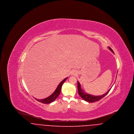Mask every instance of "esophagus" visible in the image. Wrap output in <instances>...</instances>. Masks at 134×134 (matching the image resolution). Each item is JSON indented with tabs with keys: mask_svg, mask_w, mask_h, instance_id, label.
I'll use <instances>...</instances> for the list:
<instances>
[{
	"mask_svg": "<svg viewBox=\"0 0 134 134\" xmlns=\"http://www.w3.org/2000/svg\"><path fill=\"white\" fill-rule=\"evenodd\" d=\"M76 72L75 71H72V74L73 75H76Z\"/></svg>",
	"mask_w": 134,
	"mask_h": 134,
	"instance_id": "esophagus-1",
	"label": "esophagus"
}]
</instances>
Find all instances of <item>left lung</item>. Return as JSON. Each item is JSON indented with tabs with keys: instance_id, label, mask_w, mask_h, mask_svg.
<instances>
[{
	"instance_id": "1",
	"label": "left lung",
	"mask_w": 134,
	"mask_h": 134,
	"mask_svg": "<svg viewBox=\"0 0 134 134\" xmlns=\"http://www.w3.org/2000/svg\"><path fill=\"white\" fill-rule=\"evenodd\" d=\"M108 48L110 51L114 53V51H113V50L110 47H108ZM77 87H78V91L79 95L81 97V98L84 100L88 102H97V101L99 100L100 99H101L103 97H104L105 96L108 94V93L109 92V91H110V88H110L105 93H104V94H103L102 96H94L84 92L83 91V90L81 89L80 84L79 83L78 81L77 82Z\"/></svg>"
}]
</instances>
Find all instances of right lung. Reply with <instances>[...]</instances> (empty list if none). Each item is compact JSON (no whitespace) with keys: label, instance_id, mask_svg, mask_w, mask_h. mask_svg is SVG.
<instances>
[{"label":"right lung","instance_id":"1","mask_svg":"<svg viewBox=\"0 0 134 134\" xmlns=\"http://www.w3.org/2000/svg\"><path fill=\"white\" fill-rule=\"evenodd\" d=\"M67 79V77L65 78L63 80H62L60 83H59L57 88L55 90V91L51 94V96H48V97L44 98V99H38L37 98H35V99L39 102H42L44 104L50 103L51 102H53L57 98L58 96H59L61 90L62 86Z\"/></svg>","mask_w":134,"mask_h":134}]
</instances>
